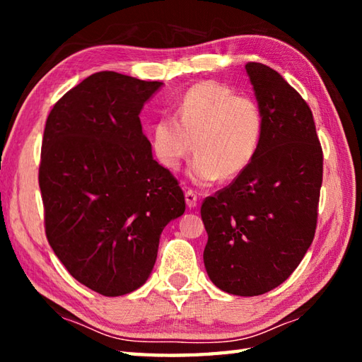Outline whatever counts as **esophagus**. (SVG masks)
I'll return each mask as SVG.
<instances>
[{
    "mask_svg": "<svg viewBox=\"0 0 362 362\" xmlns=\"http://www.w3.org/2000/svg\"><path fill=\"white\" fill-rule=\"evenodd\" d=\"M185 201H187V205L189 206V209H194V206L197 205V201H199L196 191H193V189L185 191Z\"/></svg>",
    "mask_w": 362,
    "mask_h": 362,
    "instance_id": "esophagus-1",
    "label": "esophagus"
}]
</instances>
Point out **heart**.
Here are the masks:
<instances>
[{"label": "heart", "instance_id": "b5f03b06", "mask_svg": "<svg viewBox=\"0 0 362 362\" xmlns=\"http://www.w3.org/2000/svg\"><path fill=\"white\" fill-rule=\"evenodd\" d=\"M264 113L255 99L236 95L218 82H199L175 104L174 117H160L152 126V148L165 168L177 169L197 153L189 175L201 185L232 180L247 171L259 151Z\"/></svg>", "mask_w": 362, "mask_h": 362}]
</instances>
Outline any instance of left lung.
Masks as SVG:
<instances>
[{
    "label": "left lung",
    "mask_w": 362,
    "mask_h": 362,
    "mask_svg": "<svg viewBox=\"0 0 362 362\" xmlns=\"http://www.w3.org/2000/svg\"><path fill=\"white\" fill-rule=\"evenodd\" d=\"M245 71L264 113L263 140L247 171L205 199L201 216L210 280L252 297L281 284L310 249L324 156L305 99L267 65L249 62Z\"/></svg>",
    "instance_id": "8db88e82"
}]
</instances>
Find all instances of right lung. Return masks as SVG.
Returning a JSON list of instances; mask_svg holds the SVG:
<instances>
[{
	"label": "right lung",
	"mask_w": 362,
	"mask_h": 362,
	"mask_svg": "<svg viewBox=\"0 0 362 362\" xmlns=\"http://www.w3.org/2000/svg\"><path fill=\"white\" fill-rule=\"evenodd\" d=\"M161 86L99 71L46 119L38 168L46 238L66 271L105 297L146 283L161 232L185 211L179 182L153 160L138 117Z\"/></svg>",
	"instance_id": "obj_1"
}]
</instances>
